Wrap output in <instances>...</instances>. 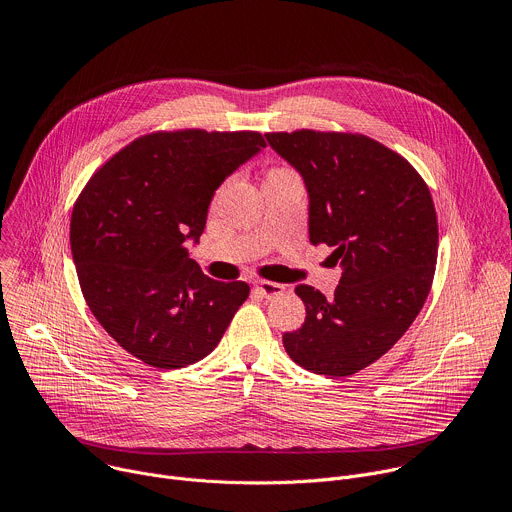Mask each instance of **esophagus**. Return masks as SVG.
Listing matches in <instances>:
<instances>
[{"mask_svg": "<svg viewBox=\"0 0 512 512\" xmlns=\"http://www.w3.org/2000/svg\"><path fill=\"white\" fill-rule=\"evenodd\" d=\"M283 289H285V285L273 283V281H257V283H255V291H257V294L263 296V298H267V300L277 298L279 294H283Z\"/></svg>", "mask_w": 512, "mask_h": 512, "instance_id": "1", "label": "esophagus"}]
</instances>
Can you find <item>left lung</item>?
Listing matches in <instances>:
<instances>
[{
	"label": "left lung",
	"instance_id": "left-lung-1",
	"mask_svg": "<svg viewBox=\"0 0 512 512\" xmlns=\"http://www.w3.org/2000/svg\"><path fill=\"white\" fill-rule=\"evenodd\" d=\"M265 137L304 180L310 243L334 247L328 261L342 271L332 298L296 287L306 322L283 334L285 352L316 375H354L407 332L427 300L437 261L429 188L371 137L310 129Z\"/></svg>",
	"mask_w": 512,
	"mask_h": 512
}]
</instances>
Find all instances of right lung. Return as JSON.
Wrapping results in <instances>:
<instances>
[{"label": "right lung", "mask_w": 512, "mask_h": 512, "mask_svg": "<svg viewBox=\"0 0 512 512\" xmlns=\"http://www.w3.org/2000/svg\"><path fill=\"white\" fill-rule=\"evenodd\" d=\"M263 148L255 131L150 133L79 196L70 251L87 306L150 367L182 369L210 354L247 300V283L206 277L186 245H198L218 186Z\"/></svg>", "instance_id": "obj_1"}]
</instances>
